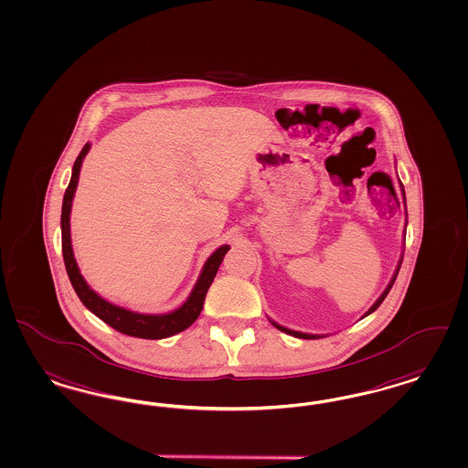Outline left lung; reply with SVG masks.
<instances>
[{
  "instance_id": "obj_1",
  "label": "left lung",
  "mask_w": 468,
  "mask_h": 468,
  "mask_svg": "<svg viewBox=\"0 0 468 468\" xmlns=\"http://www.w3.org/2000/svg\"><path fill=\"white\" fill-rule=\"evenodd\" d=\"M400 191H402V196H404V187H402V184H400ZM404 203H406V196H404ZM406 217H408V211H406ZM406 224H408V220H406ZM400 263H402V260L399 261L398 269H396V274L392 276V281L388 282V286L385 288V292L380 294V298L371 305V309L369 311L366 312L364 314L363 317H366V315H369L371 312L377 311L378 307H380L381 302L385 300V296L388 294V292H390V288L394 286V282H396V277H398L399 274V269H400ZM274 326H276L277 329H281V331H284V333H288V335H293V336H296V338H305V340H315V338H323V336H319V335H309V333H300V331H293V329H288L284 328V326H281V324H277V323H274V321H271Z\"/></svg>"
}]
</instances>
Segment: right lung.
Returning <instances> with one entry per match:
<instances>
[{"mask_svg": "<svg viewBox=\"0 0 468 468\" xmlns=\"http://www.w3.org/2000/svg\"><path fill=\"white\" fill-rule=\"evenodd\" d=\"M90 151V144H85L81 149L80 156L76 157L74 166H72V175H70L69 186L64 194V203H62V217H60V227H62V255H64V263L66 271L70 279V284L74 288L80 300L88 311L93 312L99 319H102L105 324L111 328L120 331L122 335L135 336V338H145V340H161L166 336L176 335L184 329L189 328L192 323L199 317L203 311V303L208 293V288L217 276V271L222 263V260L229 251V244L220 246L217 251L211 253V257L207 260L201 276L197 279L192 293L186 300L182 307L176 311L168 312V314H139V312L128 311L118 307L111 302L104 300L102 296L95 293L87 284V281L80 274L78 263L72 253V244H70V207H72V197L76 192V186L80 180V170L81 163Z\"/></svg>", "mask_w": 468, "mask_h": 468, "instance_id": "right-lung-1", "label": "right lung"}]
</instances>
